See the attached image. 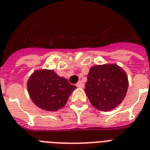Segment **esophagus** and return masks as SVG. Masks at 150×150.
Returning a JSON list of instances; mask_svg holds the SVG:
<instances>
[{"mask_svg":"<svg viewBox=\"0 0 150 150\" xmlns=\"http://www.w3.org/2000/svg\"><path fill=\"white\" fill-rule=\"evenodd\" d=\"M76 86L79 87V88H83V87H84V83H83L82 81H79V82L76 84Z\"/></svg>","mask_w":150,"mask_h":150,"instance_id":"obj_1","label":"esophagus"}]
</instances>
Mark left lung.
I'll return each instance as SVG.
<instances>
[{"instance_id":"8db88e82","label":"left lung","mask_w":150,"mask_h":150,"mask_svg":"<svg viewBox=\"0 0 150 150\" xmlns=\"http://www.w3.org/2000/svg\"><path fill=\"white\" fill-rule=\"evenodd\" d=\"M128 87L125 71L116 64H105L90 68L85 91L95 108L109 111L121 104Z\"/></svg>"}]
</instances>
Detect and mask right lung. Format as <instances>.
Here are the masks:
<instances>
[{
	"label": "right lung",
	"instance_id": "add662e5",
	"mask_svg": "<svg viewBox=\"0 0 150 150\" xmlns=\"http://www.w3.org/2000/svg\"><path fill=\"white\" fill-rule=\"evenodd\" d=\"M75 88V86L69 84L67 79L60 77L50 69L36 70L27 82L32 101L47 111H56L64 107Z\"/></svg>",
	"mask_w": 150,
	"mask_h": 150
}]
</instances>
